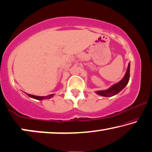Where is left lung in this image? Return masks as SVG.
I'll return each instance as SVG.
<instances>
[{
	"label": "left lung",
	"mask_w": 152,
	"mask_h": 152,
	"mask_svg": "<svg viewBox=\"0 0 152 152\" xmlns=\"http://www.w3.org/2000/svg\"><path fill=\"white\" fill-rule=\"evenodd\" d=\"M129 69H130V63L129 62L128 66H127V71L125 72L124 78L122 79L118 83H114V85L110 87L108 89L104 90V91H96V93L99 95L103 96H107V97H110L114 95H116L120 91H121L126 85L128 83L129 80Z\"/></svg>",
	"instance_id": "left-lung-1"
}]
</instances>
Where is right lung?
Listing matches in <instances>:
<instances>
[{
  "label": "right lung",
  "instance_id": "1",
  "mask_svg": "<svg viewBox=\"0 0 152 152\" xmlns=\"http://www.w3.org/2000/svg\"><path fill=\"white\" fill-rule=\"evenodd\" d=\"M27 94L28 96H30V97L35 99H37V100H39V101L45 99H50L51 97H53V96L54 95L53 94H49V95L48 96H36V95H33V94Z\"/></svg>",
  "mask_w": 152,
  "mask_h": 152
}]
</instances>
